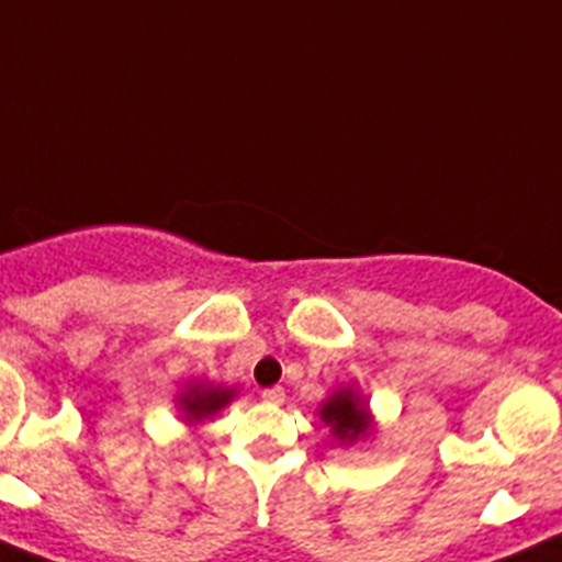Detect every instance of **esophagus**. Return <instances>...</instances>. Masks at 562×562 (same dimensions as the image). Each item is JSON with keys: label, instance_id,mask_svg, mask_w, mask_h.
<instances>
[{"label": "esophagus", "instance_id": "obj_1", "mask_svg": "<svg viewBox=\"0 0 562 562\" xmlns=\"http://www.w3.org/2000/svg\"><path fill=\"white\" fill-rule=\"evenodd\" d=\"M262 402L282 404V402H285V390H282V387H266V390H262Z\"/></svg>", "mask_w": 562, "mask_h": 562}]
</instances>
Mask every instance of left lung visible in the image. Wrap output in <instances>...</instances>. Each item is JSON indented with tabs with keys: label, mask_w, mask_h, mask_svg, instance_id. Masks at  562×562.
I'll return each mask as SVG.
<instances>
[{
	"label": "left lung",
	"mask_w": 562,
	"mask_h": 562,
	"mask_svg": "<svg viewBox=\"0 0 562 562\" xmlns=\"http://www.w3.org/2000/svg\"><path fill=\"white\" fill-rule=\"evenodd\" d=\"M319 416L330 427L334 438H339L341 443L362 441V438L370 436V429H373L368 402L359 396L356 387H339L336 393H330V398L322 402Z\"/></svg>",
	"instance_id": "8db88e82"
}]
</instances>
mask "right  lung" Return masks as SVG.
Instances as JSON below:
<instances>
[{"mask_svg":"<svg viewBox=\"0 0 562 562\" xmlns=\"http://www.w3.org/2000/svg\"><path fill=\"white\" fill-rule=\"evenodd\" d=\"M232 398H234L232 387L192 382L183 387V393L178 396V404H180V413H183V422L198 424L203 422V418H212L214 413H221Z\"/></svg>","mask_w":562,"mask_h":562,"instance_id":"add662e5","label":"right lung"}]
</instances>
